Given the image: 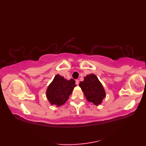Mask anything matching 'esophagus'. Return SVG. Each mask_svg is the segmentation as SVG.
Wrapping results in <instances>:
<instances>
[{
  "label": "esophagus",
  "instance_id": "34e87169",
  "mask_svg": "<svg viewBox=\"0 0 146 146\" xmlns=\"http://www.w3.org/2000/svg\"><path fill=\"white\" fill-rule=\"evenodd\" d=\"M75 82H76V84L78 85L79 84V80H76Z\"/></svg>",
  "mask_w": 146,
  "mask_h": 146
}]
</instances>
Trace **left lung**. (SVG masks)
<instances>
[{"label": "left lung", "mask_w": 146, "mask_h": 146, "mask_svg": "<svg viewBox=\"0 0 146 146\" xmlns=\"http://www.w3.org/2000/svg\"><path fill=\"white\" fill-rule=\"evenodd\" d=\"M86 100L95 105L102 103L106 93L102 83L95 74H90L84 77V80L79 84Z\"/></svg>", "instance_id": "left-lung-1"}]
</instances>
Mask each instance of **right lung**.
I'll return each mask as SVG.
<instances>
[{"instance_id": "add662e5", "label": "right lung", "mask_w": 146, "mask_h": 146, "mask_svg": "<svg viewBox=\"0 0 146 146\" xmlns=\"http://www.w3.org/2000/svg\"><path fill=\"white\" fill-rule=\"evenodd\" d=\"M76 86L74 80H66L57 74L48 85L46 92V97L49 104L56 107L63 105L69 98Z\"/></svg>"}]
</instances>
